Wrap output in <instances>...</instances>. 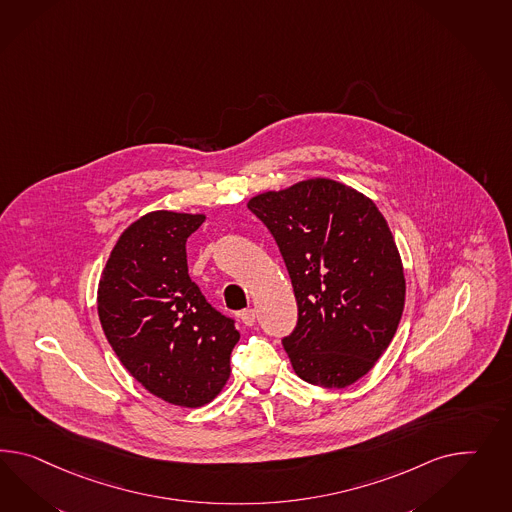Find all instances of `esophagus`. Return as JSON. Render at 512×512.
<instances>
[{
  "instance_id": "1",
  "label": "esophagus",
  "mask_w": 512,
  "mask_h": 512,
  "mask_svg": "<svg viewBox=\"0 0 512 512\" xmlns=\"http://www.w3.org/2000/svg\"><path fill=\"white\" fill-rule=\"evenodd\" d=\"M240 318L244 322V326H253L255 324V309H246L240 313Z\"/></svg>"
}]
</instances>
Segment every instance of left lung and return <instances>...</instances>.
Instances as JSON below:
<instances>
[{
	"label": "left lung",
	"mask_w": 512,
	"mask_h": 512,
	"mask_svg": "<svg viewBox=\"0 0 512 512\" xmlns=\"http://www.w3.org/2000/svg\"><path fill=\"white\" fill-rule=\"evenodd\" d=\"M248 208L276 238L298 324L283 339L294 373L346 387L369 373L401 322L406 281L386 218L367 195L332 179L264 192Z\"/></svg>",
	"instance_id": "8db88e82"
}]
</instances>
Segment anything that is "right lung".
Instances as JSON below:
<instances>
[{"label": "right lung", "instance_id": "right-lung-1", "mask_svg": "<svg viewBox=\"0 0 512 512\" xmlns=\"http://www.w3.org/2000/svg\"><path fill=\"white\" fill-rule=\"evenodd\" d=\"M205 214L154 210L128 225L98 283V318L126 371L154 397L197 408L231 374L235 322L188 276L186 240Z\"/></svg>", "mask_w": 512, "mask_h": 512}]
</instances>
